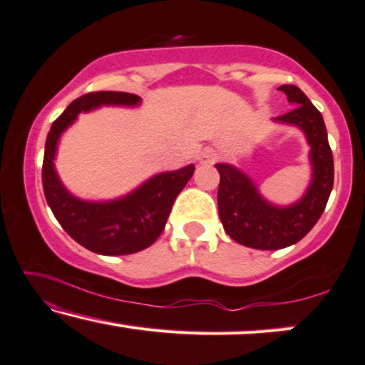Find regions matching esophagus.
<instances>
[{
  "label": "esophagus",
  "instance_id": "1",
  "mask_svg": "<svg viewBox=\"0 0 365 365\" xmlns=\"http://www.w3.org/2000/svg\"><path fill=\"white\" fill-rule=\"evenodd\" d=\"M218 152L213 150V148H205V150L200 152L198 155V162L202 163V165H212L218 160Z\"/></svg>",
  "mask_w": 365,
  "mask_h": 365
}]
</instances>
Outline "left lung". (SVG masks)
I'll list each match as a JSON object with an SVG mask.
<instances>
[{
	"label": "left lung",
	"mask_w": 365,
	"mask_h": 365,
	"mask_svg": "<svg viewBox=\"0 0 365 365\" xmlns=\"http://www.w3.org/2000/svg\"><path fill=\"white\" fill-rule=\"evenodd\" d=\"M294 109L273 122L297 127L309 145L311 183L297 202L281 207L266 200L258 185L230 163H217L220 172L218 213L225 232L236 243L255 250H281L304 238L324 212L334 183V160L321 112L299 87L281 86Z\"/></svg>",
	"instance_id": "8db88e82"
}]
</instances>
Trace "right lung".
Listing matches in <instances>:
<instances>
[{
	"label": "right lung",
	"mask_w": 365,
	"mask_h": 365,
	"mask_svg": "<svg viewBox=\"0 0 365 365\" xmlns=\"http://www.w3.org/2000/svg\"><path fill=\"white\" fill-rule=\"evenodd\" d=\"M142 99L129 92H91L71 102L53 122L46 138L43 160V188L64 232L92 253L106 256L132 255L150 246L165 228L172 205L192 178L195 165L162 172L133 188L130 193L114 200L92 202L69 192L56 172L54 158L63 133L74 124L82 112L102 106L137 107Z\"/></svg>",
	"instance_id": "add662e5"
}]
</instances>
